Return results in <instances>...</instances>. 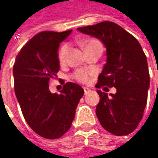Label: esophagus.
Returning <instances> with one entry per match:
<instances>
[{
	"mask_svg": "<svg viewBox=\"0 0 158 158\" xmlns=\"http://www.w3.org/2000/svg\"><path fill=\"white\" fill-rule=\"evenodd\" d=\"M83 89H84V93H85V94H88V93L90 91V89H89V88H83Z\"/></svg>",
	"mask_w": 158,
	"mask_h": 158,
	"instance_id": "1",
	"label": "esophagus"
}]
</instances>
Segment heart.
Returning a JSON list of instances; mask_svg holds the SVG:
<instances>
[{"instance_id":"heart-1","label":"heart","mask_w":158,"mask_h":158,"mask_svg":"<svg viewBox=\"0 0 158 158\" xmlns=\"http://www.w3.org/2000/svg\"><path fill=\"white\" fill-rule=\"evenodd\" d=\"M82 47L84 48L86 52H88V51L94 49V48H102V45L97 39L89 38V39L85 40L82 43ZM69 51V46L68 44L62 45L61 48H59V50H58V60L60 63H65L67 61ZM72 77H73V79H76L77 81H79L80 83H87L89 81V79H91L92 72L86 70V69H78L73 74Z\"/></svg>"}]
</instances>
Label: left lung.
<instances>
[{"mask_svg": "<svg viewBox=\"0 0 158 158\" xmlns=\"http://www.w3.org/2000/svg\"><path fill=\"white\" fill-rule=\"evenodd\" d=\"M78 30L100 39L106 48V64L99 75L96 88L116 89V93L110 95L97 90L100 96L97 117L109 133L127 135L142 120L150 86L147 60L142 47L134 35L112 22H102Z\"/></svg>", "mask_w": 158, "mask_h": 158, "instance_id": "1", "label": "left lung"}]
</instances>
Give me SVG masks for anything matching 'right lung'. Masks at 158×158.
Returning a JSON list of instances; mask_svg holds the SVG:
<instances>
[{"instance_id": "obj_1", "label": "right lung", "mask_w": 158, "mask_h": 158, "mask_svg": "<svg viewBox=\"0 0 158 158\" xmlns=\"http://www.w3.org/2000/svg\"><path fill=\"white\" fill-rule=\"evenodd\" d=\"M71 32L44 31L35 35L21 49L13 69L23 115L34 132L48 139H57L69 130L84 94L73 82L66 83L60 94L49 90V80L59 70V44Z\"/></svg>"}]
</instances>
